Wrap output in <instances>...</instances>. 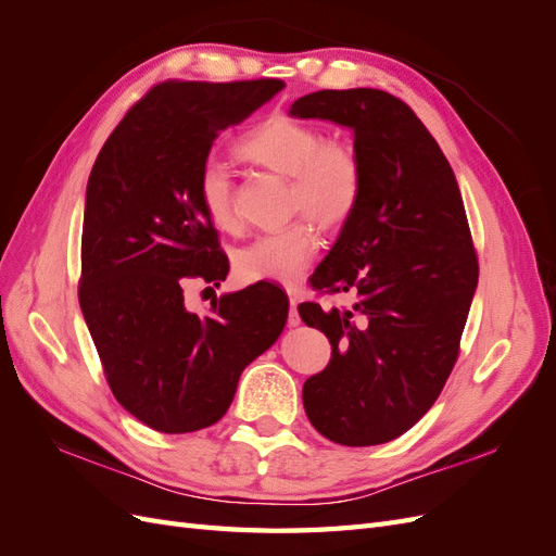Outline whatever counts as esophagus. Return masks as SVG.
<instances>
[{"instance_id": "34e87169", "label": "esophagus", "mask_w": 556, "mask_h": 556, "mask_svg": "<svg viewBox=\"0 0 556 556\" xmlns=\"http://www.w3.org/2000/svg\"><path fill=\"white\" fill-rule=\"evenodd\" d=\"M288 294H290V315H288V325H290V327H299V325H301V317H299V311H296L299 301H296V294H294L292 290H290Z\"/></svg>"}]
</instances>
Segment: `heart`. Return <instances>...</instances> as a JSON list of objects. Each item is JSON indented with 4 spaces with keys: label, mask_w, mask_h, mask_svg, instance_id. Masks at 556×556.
Returning a JSON list of instances; mask_svg holds the SVG:
<instances>
[{
    "label": "heart",
    "mask_w": 556,
    "mask_h": 556,
    "mask_svg": "<svg viewBox=\"0 0 556 556\" xmlns=\"http://www.w3.org/2000/svg\"><path fill=\"white\" fill-rule=\"evenodd\" d=\"M237 155L260 169L290 178V211H301L317 227L339 229L359 206L364 166L355 148L327 141L313 125L288 115H271L243 134ZM197 194L215 227L229 229L233 225L229 178L223 166L211 162L201 169ZM315 248L313 227L306 220H294L243 245L233 257V268L243 280L290 285L306 271Z\"/></svg>",
    "instance_id": "obj_1"
}]
</instances>
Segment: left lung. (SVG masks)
I'll return each mask as SVG.
<instances>
[{"mask_svg": "<svg viewBox=\"0 0 556 556\" xmlns=\"http://www.w3.org/2000/svg\"><path fill=\"white\" fill-rule=\"evenodd\" d=\"M290 115L348 127L364 166L359 206L311 276L313 288L357 301L299 306L331 343V362L304 384V408L333 443L380 445L419 422L459 355L478 288L462 192L429 129L390 92L319 90Z\"/></svg>", "mask_w": 556, "mask_h": 556, "instance_id": "8db88e82", "label": "left lung"}]
</instances>
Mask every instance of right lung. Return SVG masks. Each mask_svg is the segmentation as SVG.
<instances>
[{"label": "right lung", "mask_w": 556, "mask_h": 556, "mask_svg": "<svg viewBox=\"0 0 556 556\" xmlns=\"http://www.w3.org/2000/svg\"><path fill=\"white\" fill-rule=\"evenodd\" d=\"M282 80H166L106 139L86 190L78 301L113 396L162 433L215 425L243 368L288 323L271 282L185 306L192 280L220 285L229 262L197 180L223 129L243 123Z\"/></svg>", "instance_id": "right-lung-1"}]
</instances>
